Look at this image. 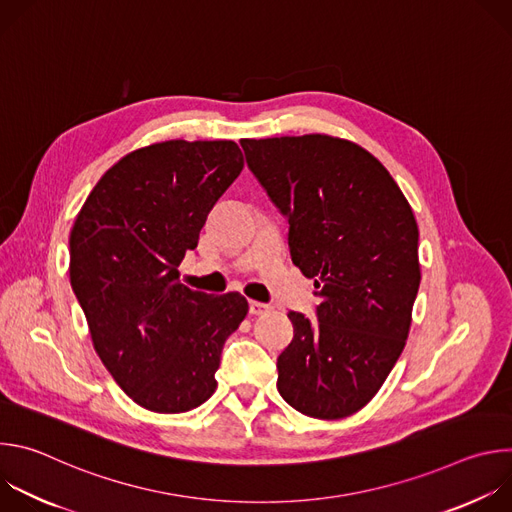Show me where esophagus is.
<instances>
[{
  "label": "esophagus",
  "instance_id": "34e87169",
  "mask_svg": "<svg viewBox=\"0 0 512 512\" xmlns=\"http://www.w3.org/2000/svg\"><path fill=\"white\" fill-rule=\"evenodd\" d=\"M269 310H271V306H269V304H263V302H255V300H251V302H249V314H253V316L265 314V312H269Z\"/></svg>",
  "mask_w": 512,
  "mask_h": 512
}]
</instances>
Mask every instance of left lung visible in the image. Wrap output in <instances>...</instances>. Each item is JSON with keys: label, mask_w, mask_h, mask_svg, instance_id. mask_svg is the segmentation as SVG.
Wrapping results in <instances>:
<instances>
[{"label": "left lung", "mask_w": 512, "mask_h": 512, "mask_svg": "<svg viewBox=\"0 0 512 512\" xmlns=\"http://www.w3.org/2000/svg\"><path fill=\"white\" fill-rule=\"evenodd\" d=\"M241 145L320 298L318 320L287 314L294 340L277 358V391L308 417H348L377 395L409 334L421 281L413 210L352 141L312 133Z\"/></svg>", "instance_id": "1"}]
</instances>
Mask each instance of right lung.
<instances>
[{
    "mask_svg": "<svg viewBox=\"0 0 512 512\" xmlns=\"http://www.w3.org/2000/svg\"><path fill=\"white\" fill-rule=\"evenodd\" d=\"M243 166L229 139L148 145L103 174L70 231V285L93 346L143 409L202 405L216 389L225 340L249 312L237 291L210 296L178 273Z\"/></svg>",
    "mask_w": 512,
    "mask_h": 512,
    "instance_id": "obj_1",
    "label": "right lung"
}]
</instances>
